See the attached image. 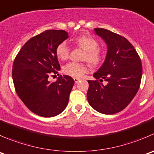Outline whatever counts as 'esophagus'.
Here are the masks:
<instances>
[{
	"label": "esophagus",
	"mask_w": 154,
	"mask_h": 154,
	"mask_svg": "<svg viewBox=\"0 0 154 154\" xmlns=\"http://www.w3.org/2000/svg\"><path fill=\"white\" fill-rule=\"evenodd\" d=\"M74 82H75V83H78V81L80 80V79L77 78V77H74Z\"/></svg>",
	"instance_id": "esophagus-1"
}]
</instances>
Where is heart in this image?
I'll return each instance as SVG.
<instances>
[{
    "instance_id": "1",
    "label": "heart",
    "mask_w": 154,
    "mask_h": 154,
    "mask_svg": "<svg viewBox=\"0 0 154 154\" xmlns=\"http://www.w3.org/2000/svg\"><path fill=\"white\" fill-rule=\"evenodd\" d=\"M74 44L80 48L85 50L83 60L87 61L91 65L96 66L99 65L103 59V52L98 47L97 40L90 35H80L74 40ZM57 57L61 60H66L70 56V47L66 42L63 41L58 44L56 48ZM65 74L74 77H80L89 71V67L86 64L69 62L63 68Z\"/></svg>"
}]
</instances>
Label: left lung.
<instances>
[{
	"mask_svg": "<svg viewBox=\"0 0 154 154\" xmlns=\"http://www.w3.org/2000/svg\"><path fill=\"white\" fill-rule=\"evenodd\" d=\"M107 46L106 59L88 80L87 100L92 108L104 114H113L126 108L139 89L141 61L135 49L123 36L104 28H95ZM104 79L107 84L100 83Z\"/></svg>",
	"mask_w": 154,
	"mask_h": 154,
	"instance_id": "obj_1",
	"label": "left lung"
}]
</instances>
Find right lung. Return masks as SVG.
<instances>
[{"label":"right lung","mask_w":154,"mask_h":154,"mask_svg":"<svg viewBox=\"0 0 154 154\" xmlns=\"http://www.w3.org/2000/svg\"><path fill=\"white\" fill-rule=\"evenodd\" d=\"M68 37L64 30H47L28 40L13 62L16 93L31 111L41 117H55L68 105L74 84L72 77L60 75L56 81L49 80L61 69L56 47Z\"/></svg>","instance_id":"1"}]
</instances>
